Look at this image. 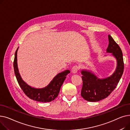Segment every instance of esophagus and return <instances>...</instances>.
Returning <instances> with one entry per match:
<instances>
[{
    "label": "esophagus",
    "mask_w": 130,
    "mask_h": 130,
    "mask_svg": "<svg viewBox=\"0 0 130 130\" xmlns=\"http://www.w3.org/2000/svg\"><path fill=\"white\" fill-rule=\"evenodd\" d=\"M79 66L77 65H75L72 67V71L73 73H76L77 71L79 70Z\"/></svg>",
    "instance_id": "1"
}]
</instances>
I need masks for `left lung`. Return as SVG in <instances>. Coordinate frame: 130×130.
I'll return each instance as SVG.
<instances>
[{"label":"left lung","mask_w":130,"mask_h":130,"mask_svg":"<svg viewBox=\"0 0 130 130\" xmlns=\"http://www.w3.org/2000/svg\"><path fill=\"white\" fill-rule=\"evenodd\" d=\"M107 53H112L117 60L115 72L110 77L99 79L94 74L85 70L82 71L83 86L81 95L85 100L98 102L107 98L117 86L124 71V61L121 49L111 35H108Z\"/></svg>","instance_id":"left-lung-1"}]
</instances>
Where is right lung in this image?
Wrapping results in <instances>:
<instances>
[{
    "mask_svg": "<svg viewBox=\"0 0 130 130\" xmlns=\"http://www.w3.org/2000/svg\"><path fill=\"white\" fill-rule=\"evenodd\" d=\"M18 49V48L15 54L13 69L18 83L24 93L29 99L37 102H50L54 100L57 97L60 87L64 83L66 75L71 72L70 71L66 70L58 74L51 81L49 85L44 88H35L31 87L24 82L19 73L17 60Z\"/></svg>",
    "mask_w": 130,
    "mask_h": 130,
    "instance_id": "1",
    "label": "right lung"
}]
</instances>
